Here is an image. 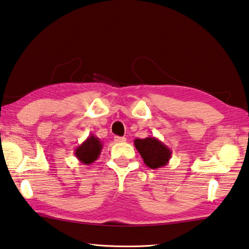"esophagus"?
Listing matches in <instances>:
<instances>
[{"instance_id": "1", "label": "esophagus", "mask_w": 249, "mask_h": 249, "mask_svg": "<svg viewBox=\"0 0 249 249\" xmlns=\"http://www.w3.org/2000/svg\"><path fill=\"white\" fill-rule=\"evenodd\" d=\"M114 141L116 143H124V142H125V138H124V137H115Z\"/></svg>"}]
</instances>
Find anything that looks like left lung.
<instances>
[{
  "label": "left lung",
  "instance_id": "obj_1",
  "mask_svg": "<svg viewBox=\"0 0 249 249\" xmlns=\"http://www.w3.org/2000/svg\"><path fill=\"white\" fill-rule=\"evenodd\" d=\"M134 146L142 156L144 163L151 169H158L167 166L172 152L160 140L154 137L135 139Z\"/></svg>",
  "mask_w": 249,
  "mask_h": 249
}]
</instances>
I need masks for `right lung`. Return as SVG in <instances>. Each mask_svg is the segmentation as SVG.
<instances>
[{
    "label": "right lung",
    "mask_w": 249,
    "mask_h": 249,
    "mask_svg": "<svg viewBox=\"0 0 249 249\" xmlns=\"http://www.w3.org/2000/svg\"><path fill=\"white\" fill-rule=\"evenodd\" d=\"M102 148L103 143L101 140L96 138L94 134H90L84 142L76 147L73 154L79 161L84 163V165H90L100 156Z\"/></svg>",
    "instance_id": "right-lung-1"
}]
</instances>
